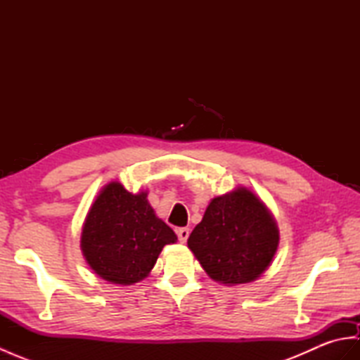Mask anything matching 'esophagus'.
Here are the masks:
<instances>
[{
  "instance_id": "esophagus-1",
  "label": "esophagus",
  "mask_w": 360,
  "mask_h": 360,
  "mask_svg": "<svg viewBox=\"0 0 360 360\" xmlns=\"http://www.w3.org/2000/svg\"><path fill=\"white\" fill-rule=\"evenodd\" d=\"M176 233H178V238H179L181 243H186L187 238H188V235H190V231L187 227H181V229H178V231H176Z\"/></svg>"
}]
</instances>
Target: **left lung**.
Segmentation results:
<instances>
[{
  "label": "left lung",
  "instance_id": "obj_1",
  "mask_svg": "<svg viewBox=\"0 0 360 360\" xmlns=\"http://www.w3.org/2000/svg\"><path fill=\"white\" fill-rule=\"evenodd\" d=\"M278 243V226L271 210L243 186L213 198L187 241L209 277L226 286L262 277Z\"/></svg>",
  "mask_w": 360,
  "mask_h": 360
}]
</instances>
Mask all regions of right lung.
<instances>
[{"label": "right lung", "mask_w": 360, "mask_h": 360, "mask_svg": "<svg viewBox=\"0 0 360 360\" xmlns=\"http://www.w3.org/2000/svg\"><path fill=\"white\" fill-rule=\"evenodd\" d=\"M148 192L129 193L119 181L103 186L86 213L80 249L98 277L129 286L148 277L165 244L178 236L150 205Z\"/></svg>", "instance_id": "obj_1"}]
</instances>
